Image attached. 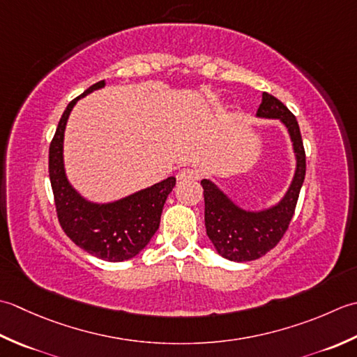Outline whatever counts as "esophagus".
Returning <instances> with one entry per match:
<instances>
[{
	"instance_id": "34e87169",
	"label": "esophagus",
	"mask_w": 357,
	"mask_h": 357,
	"mask_svg": "<svg viewBox=\"0 0 357 357\" xmlns=\"http://www.w3.org/2000/svg\"><path fill=\"white\" fill-rule=\"evenodd\" d=\"M177 180L178 181H189V180H197V172L192 169H181L177 174Z\"/></svg>"
}]
</instances>
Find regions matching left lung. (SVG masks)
<instances>
[{"label": "left lung", "instance_id": "obj_1", "mask_svg": "<svg viewBox=\"0 0 357 357\" xmlns=\"http://www.w3.org/2000/svg\"><path fill=\"white\" fill-rule=\"evenodd\" d=\"M261 120H279L287 129L296 168L279 202L260 209L240 206L211 178L203 177L206 234L222 257L231 261L256 260L273 250L288 229L305 178V151L299 125L288 107L270 93H261L256 114Z\"/></svg>", "mask_w": 357, "mask_h": 357}]
</instances>
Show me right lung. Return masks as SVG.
I'll return each mask as SVG.
<instances>
[{
    "label": "right lung",
    "mask_w": 357,
    "mask_h": 357,
    "mask_svg": "<svg viewBox=\"0 0 357 357\" xmlns=\"http://www.w3.org/2000/svg\"><path fill=\"white\" fill-rule=\"evenodd\" d=\"M105 86V79L92 84L63 112L49 148V177L58 220L72 242L101 260L125 261L140 254L154 237L176 177L112 202L86 199L70 183L64 168V130L69 115L79 98Z\"/></svg>",
    "instance_id": "obj_1"
}]
</instances>
